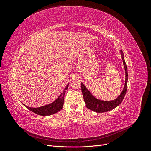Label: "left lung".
<instances>
[{
    "instance_id": "left-lung-1",
    "label": "left lung",
    "mask_w": 151,
    "mask_h": 151,
    "mask_svg": "<svg viewBox=\"0 0 151 151\" xmlns=\"http://www.w3.org/2000/svg\"><path fill=\"white\" fill-rule=\"evenodd\" d=\"M122 54V58L123 60V65L125 70V83L124 88H123L120 95L115 99L113 101H101V100L95 98L91 94V93L88 90L85 86L81 83V90L83 94V97L84 101L86 103V106L88 109H91L93 111L97 113H103L111 110L117 107L119 105L124 98L127 89V81H128V72H127V67L126 65L125 61L124 60V55L122 50L120 51Z\"/></svg>"
}]
</instances>
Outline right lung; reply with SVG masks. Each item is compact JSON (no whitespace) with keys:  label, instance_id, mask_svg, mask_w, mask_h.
<instances>
[{"label":"right lung","instance_id":"add662e5","mask_svg":"<svg viewBox=\"0 0 151 151\" xmlns=\"http://www.w3.org/2000/svg\"><path fill=\"white\" fill-rule=\"evenodd\" d=\"M68 86V84L66 86L63 93L59 96L55 101H53L51 104L45 105V106H41L39 108L28 107L23 104L24 106H25L27 108L29 109L30 111L34 112L36 114H38L39 115L48 116L53 115V114H55L57 113L58 111H60L61 109L62 108L63 103H64V95L65 93V90L67 89Z\"/></svg>","mask_w":151,"mask_h":151}]
</instances>
